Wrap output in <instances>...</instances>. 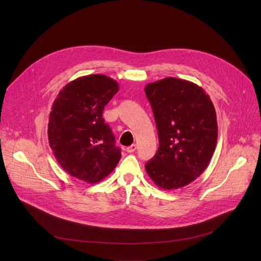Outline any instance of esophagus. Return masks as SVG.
Listing matches in <instances>:
<instances>
[{"label":"esophagus","mask_w":261,"mask_h":261,"mask_svg":"<svg viewBox=\"0 0 261 261\" xmlns=\"http://www.w3.org/2000/svg\"><path fill=\"white\" fill-rule=\"evenodd\" d=\"M135 150H136V145L135 144H131V145L126 147V151L128 153H133V152H135Z\"/></svg>","instance_id":"esophagus-1"}]
</instances>
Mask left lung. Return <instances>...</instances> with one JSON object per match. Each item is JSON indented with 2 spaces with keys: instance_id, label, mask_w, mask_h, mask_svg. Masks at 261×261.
Returning <instances> with one entry per match:
<instances>
[{
  "instance_id": "1",
  "label": "left lung",
  "mask_w": 261,
  "mask_h": 261,
  "mask_svg": "<svg viewBox=\"0 0 261 261\" xmlns=\"http://www.w3.org/2000/svg\"><path fill=\"white\" fill-rule=\"evenodd\" d=\"M158 130L159 148L145 170L159 188L187 186L207 167L215 152L218 125L208 95L199 86L175 77L144 88Z\"/></svg>"
}]
</instances>
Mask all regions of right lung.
Wrapping results in <instances>:
<instances>
[{
  "mask_svg": "<svg viewBox=\"0 0 261 261\" xmlns=\"http://www.w3.org/2000/svg\"><path fill=\"white\" fill-rule=\"evenodd\" d=\"M119 84L102 74L79 77L56 98L48 122V141L61 167L70 175L96 184L121 159L113 131L102 118Z\"/></svg>",
  "mask_w": 261,
  "mask_h": 261,
  "instance_id": "obj_1",
  "label": "right lung"
}]
</instances>
